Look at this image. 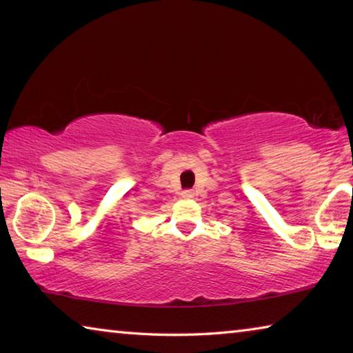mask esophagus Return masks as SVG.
Masks as SVG:
<instances>
[{"label": "esophagus", "mask_w": 353, "mask_h": 353, "mask_svg": "<svg viewBox=\"0 0 353 353\" xmlns=\"http://www.w3.org/2000/svg\"><path fill=\"white\" fill-rule=\"evenodd\" d=\"M182 198L183 199H193L194 198V191L193 190H183L182 191Z\"/></svg>", "instance_id": "obj_1"}]
</instances>
